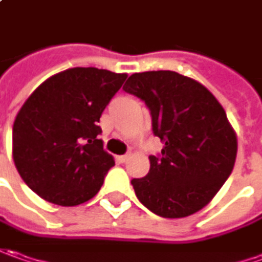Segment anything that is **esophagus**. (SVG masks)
<instances>
[{"mask_svg": "<svg viewBox=\"0 0 262 262\" xmlns=\"http://www.w3.org/2000/svg\"><path fill=\"white\" fill-rule=\"evenodd\" d=\"M129 159V155H120V157H117V161L120 162V164H123V162H126Z\"/></svg>", "mask_w": 262, "mask_h": 262, "instance_id": "34e87169", "label": "esophagus"}]
</instances>
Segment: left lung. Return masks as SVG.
Instances as JSON below:
<instances>
[{"mask_svg": "<svg viewBox=\"0 0 262 262\" xmlns=\"http://www.w3.org/2000/svg\"><path fill=\"white\" fill-rule=\"evenodd\" d=\"M123 90L150 110L152 130L164 142L149 157L148 176L133 178L136 197L162 217L202 210L230 176L238 139L226 112L199 81L172 71L133 74Z\"/></svg>", "mask_w": 262, "mask_h": 262, "instance_id": "left-lung-1", "label": "left lung"}]
</instances>
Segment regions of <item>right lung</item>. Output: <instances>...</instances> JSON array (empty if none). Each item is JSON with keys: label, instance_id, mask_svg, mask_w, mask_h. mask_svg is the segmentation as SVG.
Returning a JSON list of instances; mask_svg holds the SVG:
<instances>
[{"label": "right lung", "instance_id": "1", "mask_svg": "<svg viewBox=\"0 0 262 262\" xmlns=\"http://www.w3.org/2000/svg\"><path fill=\"white\" fill-rule=\"evenodd\" d=\"M126 78L71 68L48 78L26 100L13 124V159L43 200L78 206L100 191L114 158L98 139V122Z\"/></svg>", "mask_w": 262, "mask_h": 262}]
</instances>
